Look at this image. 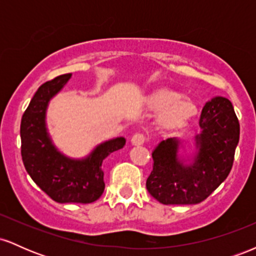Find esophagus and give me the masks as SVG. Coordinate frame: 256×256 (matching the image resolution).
I'll return each mask as SVG.
<instances>
[{
  "mask_svg": "<svg viewBox=\"0 0 256 256\" xmlns=\"http://www.w3.org/2000/svg\"><path fill=\"white\" fill-rule=\"evenodd\" d=\"M144 143V136L142 134H134L131 138L132 146H142Z\"/></svg>",
  "mask_w": 256,
  "mask_h": 256,
  "instance_id": "1",
  "label": "esophagus"
}]
</instances>
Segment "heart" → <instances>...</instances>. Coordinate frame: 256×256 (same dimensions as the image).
<instances>
[{
  "mask_svg": "<svg viewBox=\"0 0 256 256\" xmlns=\"http://www.w3.org/2000/svg\"><path fill=\"white\" fill-rule=\"evenodd\" d=\"M143 106L150 112H158L156 124L161 130H180L198 114V106L190 98L170 88H158L146 94Z\"/></svg>",
  "mask_w": 256,
  "mask_h": 256,
  "instance_id": "1",
  "label": "heart"
}]
</instances>
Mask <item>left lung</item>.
<instances>
[{"label":"left lung","instance_id":"left-lung-1","mask_svg":"<svg viewBox=\"0 0 256 256\" xmlns=\"http://www.w3.org/2000/svg\"><path fill=\"white\" fill-rule=\"evenodd\" d=\"M194 149L171 137L152 150L154 166L146 189L164 204H194L212 194L231 171L240 140V124L234 106L216 96L206 102L200 116Z\"/></svg>","mask_w":256,"mask_h":256}]
</instances>
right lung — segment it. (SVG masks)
<instances>
[{"label":"right lung","mask_w":256,"mask_h":256,"mask_svg":"<svg viewBox=\"0 0 256 256\" xmlns=\"http://www.w3.org/2000/svg\"><path fill=\"white\" fill-rule=\"evenodd\" d=\"M72 74L40 85L25 110L20 125L22 162L32 180L58 204H91L104 192L102 164L124 148L126 140L116 137L98 143L83 158H71L55 146L46 125V110Z\"/></svg>","instance_id":"1"}]
</instances>
